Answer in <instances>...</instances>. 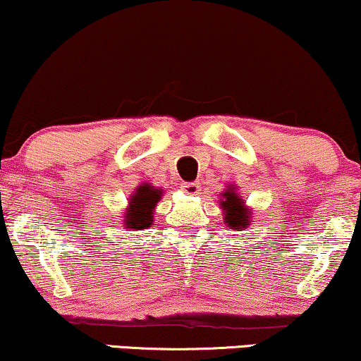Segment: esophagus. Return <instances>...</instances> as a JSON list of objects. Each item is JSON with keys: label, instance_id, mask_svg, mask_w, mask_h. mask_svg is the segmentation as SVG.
<instances>
[{"label": "esophagus", "instance_id": "1", "mask_svg": "<svg viewBox=\"0 0 361 361\" xmlns=\"http://www.w3.org/2000/svg\"><path fill=\"white\" fill-rule=\"evenodd\" d=\"M199 189H200V185L197 184V182H185V184L182 185V190L189 195H195L197 192H199Z\"/></svg>", "mask_w": 361, "mask_h": 361}]
</instances>
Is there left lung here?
<instances>
[{"mask_svg": "<svg viewBox=\"0 0 361 361\" xmlns=\"http://www.w3.org/2000/svg\"><path fill=\"white\" fill-rule=\"evenodd\" d=\"M220 210L224 214V224L230 230L241 231L248 228L253 221V210L245 204L238 194V187L233 184L226 185V189L220 194Z\"/></svg>", "mask_w": 361, "mask_h": 361, "instance_id": "8db88e82", "label": "left lung"}]
</instances>
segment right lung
<instances>
[{
  "mask_svg": "<svg viewBox=\"0 0 361 361\" xmlns=\"http://www.w3.org/2000/svg\"><path fill=\"white\" fill-rule=\"evenodd\" d=\"M164 192L159 187H154L147 182H142L136 187V190L130 195L128 207L123 212L121 225L128 231L145 230L154 221V210L157 202Z\"/></svg>",
  "mask_w": 361,
  "mask_h": 361,
  "instance_id": "obj_1",
  "label": "right lung"
}]
</instances>
